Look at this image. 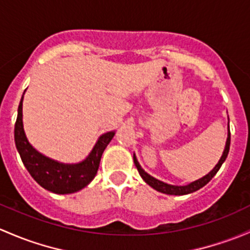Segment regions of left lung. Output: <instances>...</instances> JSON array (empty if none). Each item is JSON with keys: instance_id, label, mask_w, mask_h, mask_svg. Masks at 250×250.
Masks as SVG:
<instances>
[{"instance_id": "8db88e82", "label": "left lung", "mask_w": 250, "mask_h": 250, "mask_svg": "<svg viewBox=\"0 0 250 250\" xmlns=\"http://www.w3.org/2000/svg\"><path fill=\"white\" fill-rule=\"evenodd\" d=\"M229 149H230V128H229V130H228V139H227V144H225L224 152H223V154H222V157H220L218 164L215 165V167H213V170H211V171L207 173L206 176H204V177L194 181V182L189 183V185H187V186H172V185H167V183L162 182V181L157 180V178L152 177L151 175H148V173H147L145 170L140 167V164H139L135 154L133 156V159H134V164H135L136 169H138V171H139V173H140L141 177H143V180L145 181L147 185L151 186L152 188L160 191V193L169 194V195H186V194L193 193V191L199 190V189L204 187V186H206L207 183H208L209 181L213 178V176L218 172V170L220 169L222 164L225 162V159H227L228 153H229Z\"/></svg>"}]
</instances>
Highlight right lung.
<instances>
[{
    "mask_svg": "<svg viewBox=\"0 0 250 250\" xmlns=\"http://www.w3.org/2000/svg\"><path fill=\"white\" fill-rule=\"evenodd\" d=\"M22 99L18 107L14 127V140L23 165L33 180L46 190L56 194H70L85 188L96 176L105 147L114 138L115 132L103 134L96 143L87 158L77 164H64L39 153L28 143L23 132Z\"/></svg>",
    "mask_w": 250,
    "mask_h": 250,
    "instance_id": "obj_1",
    "label": "right lung"
}]
</instances>
